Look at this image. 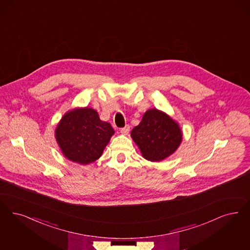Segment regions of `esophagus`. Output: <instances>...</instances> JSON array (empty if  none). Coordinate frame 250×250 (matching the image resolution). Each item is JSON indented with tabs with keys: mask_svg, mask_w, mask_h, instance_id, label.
Wrapping results in <instances>:
<instances>
[{
	"mask_svg": "<svg viewBox=\"0 0 250 250\" xmlns=\"http://www.w3.org/2000/svg\"><path fill=\"white\" fill-rule=\"evenodd\" d=\"M130 126L129 125H125L124 128L120 130L121 134L123 135H127L129 133Z\"/></svg>",
	"mask_w": 250,
	"mask_h": 250,
	"instance_id": "esophagus-1",
	"label": "esophagus"
}]
</instances>
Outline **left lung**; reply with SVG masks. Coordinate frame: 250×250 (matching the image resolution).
<instances>
[{
	"label": "left lung",
	"mask_w": 250,
	"mask_h": 250,
	"mask_svg": "<svg viewBox=\"0 0 250 250\" xmlns=\"http://www.w3.org/2000/svg\"><path fill=\"white\" fill-rule=\"evenodd\" d=\"M131 138L142 157L150 162H161L179 147L183 133L179 124L166 112L147 110L139 125L131 131Z\"/></svg>",
	"instance_id": "obj_1"
}]
</instances>
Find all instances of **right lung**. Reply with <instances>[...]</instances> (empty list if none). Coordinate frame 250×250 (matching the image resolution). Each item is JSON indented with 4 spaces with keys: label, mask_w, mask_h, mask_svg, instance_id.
<instances>
[{
    "label": "right lung",
    "mask_w": 250,
    "mask_h": 250,
    "mask_svg": "<svg viewBox=\"0 0 250 250\" xmlns=\"http://www.w3.org/2000/svg\"><path fill=\"white\" fill-rule=\"evenodd\" d=\"M54 134L65 158L73 163L86 165L102 156L114 130L110 123L100 119L94 109L78 107L62 115Z\"/></svg>",
    "instance_id": "1"
}]
</instances>
